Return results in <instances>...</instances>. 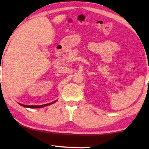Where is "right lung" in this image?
Returning a JSON list of instances; mask_svg holds the SVG:
<instances>
[{
    "instance_id": "add662e5",
    "label": "right lung",
    "mask_w": 149,
    "mask_h": 149,
    "mask_svg": "<svg viewBox=\"0 0 149 149\" xmlns=\"http://www.w3.org/2000/svg\"><path fill=\"white\" fill-rule=\"evenodd\" d=\"M56 101L54 102H52V103H49V104H43V105H40V106H32V105H24V104H19L20 105L22 106V107H27V108H31V109H38V108H42V107H45V106H47V105H49V104H52L56 102Z\"/></svg>"
}]
</instances>
